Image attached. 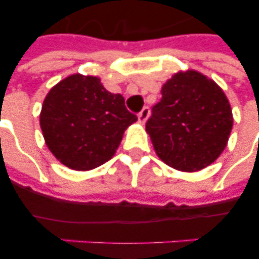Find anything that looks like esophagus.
Returning a JSON list of instances; mask_svg holds the SVG:
<instances>
[{
  "mask_svg": "<svg viewBox=\"0 0 259 259\" xmlns=\"http://www.w3.org/2000/svg\"><path fill=\"white\" fill-rule=\"evenodd\" d=\"M149 114H150V110L149 107H144V109L140 111V114H138V121H140V123H145L146 121H148V118H149Z\"/></svg>",
  "mask_w": 259,
  "mask_h": 259,
  "instance_id": "34e87169",
  "label": "esophagus"
}]
</instances>
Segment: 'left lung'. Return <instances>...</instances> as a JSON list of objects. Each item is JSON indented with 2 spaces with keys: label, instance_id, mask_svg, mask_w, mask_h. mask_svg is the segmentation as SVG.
Instances as JSON below:
<instances>
[{
  "label": "left lung",
  "instance_id": "obj_1",
  "mask_svg": "<svg viewBox=\"0 0 259 259\" xmlns=\"http://www.w3.org/2000/svg\"><path fill=\"white\" fill-rule=\"evenodd\" d=\"M161 95L146 122L156 154L181 172L211 165L227 146L234 123L223 90L205 75L187 70L168 79Z\"/></svg>",
  "mask_w": 259,
  "mask_h": 259
}]
</instances>
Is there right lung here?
<instances>
[{"mask_svg": "<svg viewBox=\"0 0 259 259\" xmlns=\"http://www.w3.org/2000/svg\"><path fill=\"white\" fill-rule=\"evenodd\" d=\"M136 121L121 94L107 91L97 76L82 74L55 84L40 113L48 149L74 170H91L109 161Z\"/></svg>", "mask_w": 259, "mask_h": 259, "instance_id": "1", "label": "right lung"}]
</instances>
